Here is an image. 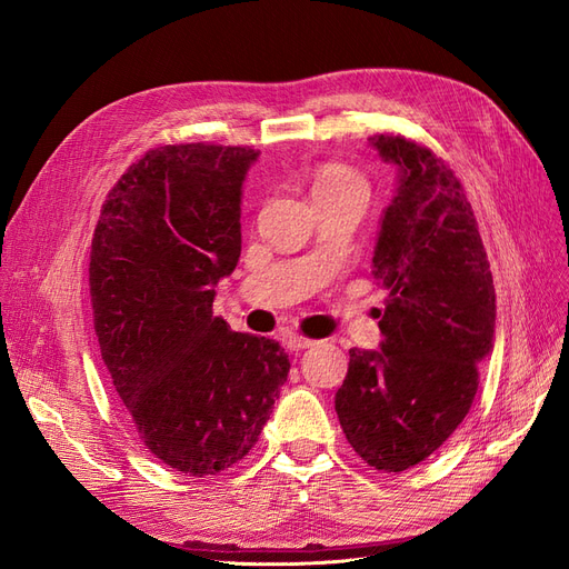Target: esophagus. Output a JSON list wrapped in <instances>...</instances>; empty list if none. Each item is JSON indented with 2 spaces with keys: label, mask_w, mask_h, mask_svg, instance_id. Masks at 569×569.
I'll use <instances>...</instances> for the list:
<instances>
[{
  "label": "esophagus",
  "mask_w": 569,
  "mask_h": 569,
  "mask_svg": "<svg viewBox=\"0 0 569 569\" xmlns=\"http://www.w3.org/2000/svg\"><path fill=\"white\" fill-rule=\"evenodd\" d=\"M313 339H308V337H301V335H289L287 337V349H291V351H303V349H308V347H313Z\"/></svg>",
  "instance_id": "34e87169"
}]
</instances>
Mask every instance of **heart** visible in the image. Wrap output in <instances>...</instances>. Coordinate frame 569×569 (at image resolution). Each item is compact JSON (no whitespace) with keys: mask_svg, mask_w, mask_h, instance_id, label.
Instances as JSON below:
<instances>
[{"mask_svg":"<svg viewBox=\"0 0 569 569\" xmlns=\"http://www.w3.org/2000/svg\"><path fill=\"white\" fill-rule=\"evenodd\" d=\"M356 187L366 189L363 178H360L356 170H351L343 163H322L313 170V178H311L313 199L347 192V189H356Z\"/></svg>","mask_w":569,"mask_h":569,"instance_id":"obj_1","label":"heart"}]
</instances>
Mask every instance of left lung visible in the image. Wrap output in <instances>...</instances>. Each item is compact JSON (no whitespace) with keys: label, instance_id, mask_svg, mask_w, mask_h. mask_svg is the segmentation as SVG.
<instances>
[{"label":"left lung","instance_id":"1","mask_svg":"<svg viewBox=\"0 0 569 569\" xmlns=\"http://www.w3.org/2000/svg\"><path fill=\"white\" fill-rule=\"evenodd\" d=\"M370 144L399 170L372 256L389 295L377 351H349L335 410L370 468L403 472L468 416L493 351L496 291L472 206L453 170L401 134Z\"/></svg>","mask_w":569,"mask_h":569}]
</instances>
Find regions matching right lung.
<instances>
[{"mask_svg": "<svg viewBox=\"0 0 569 569\" xmlns=\"http://www.w3.org/2000/svg\"><path fill=\"white\" fill-rule=\"evenodd\" d=\"M258 151L168 144L109 192L90 295L104 366L147 449L189 477L242 460L289 375L278 341L213 316L242 251V184Z\"/></svg>", "mask_w": 569, "mask_h": 569, "instance_id": "obj_1", "label": "right lung"}]
</instances>
